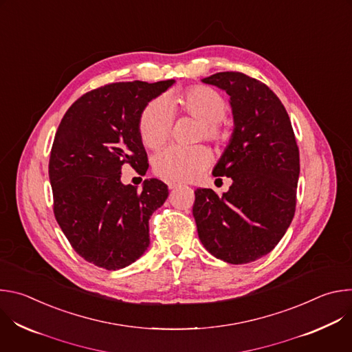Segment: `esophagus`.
Segmentation results:
<instances>
[{
    "mask_svg": "<svg viewBox=\"0 0 352 352\" xmlns=\"http://www.w3.org/2000/svg\"><path fill=\"white\" fill-rule=\"evenodd\" d=\"M167 185H168V189H175V188H178V186H179V185H178V184H175V182H168Z\"/></svg>",
    "mask_w": 352,
    "mask_h": 352,
    "instance_id": "34e87169",
    "label": "esophagus"
}]
</instances>
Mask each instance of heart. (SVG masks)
<instances>
[{
  "mask_svg": "<svg viewBox=\"0 0 352 352\" xmlns=\"http://www.w3.org/2000/svg\"><path fill=\"white\" fill-rule=\"evenodd\" d=\"M182 110L202 122L200 138L221 143L227 139L220 121L227 113V103L220 93L208 86H193L179 98ZM174 110L164 96L150 102L139 120V133L143 144L148 148L163 146L173 129ZM212 160L210 150L205 146L181 147L170 146L153 159L157 175L173 182H186L197 178Z\"/></svg>",
  "mask_w": 352,
  "mask_h": 352,
  "instance_id": "heart-1",
  "label": "heart"
}]
</instances>
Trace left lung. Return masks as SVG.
<instances>
[{
    "mask_svg": "<svg viewBox=\"0 0 352 352\" xmlns=\"http://www.w3.org/2000/svg\"><path fill=\"white\" fill-rule=\"evenodd\" d=\"M230 96L234 129L213 174L232 185L223 196L195 190L193 217L206 250L231 265L267 255L289 227L296 202L299 150L280 98L241 72L202 79Z\"/></svg>",
    "mask_w": 352,
    "mask_h": 352,
    "instance_id": "1",
    "label": "left lung"
}]
</instances>
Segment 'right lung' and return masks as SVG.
Segmentation results:
<instances>
[{"mask_svg": "<svg viewBox=\"0 0 352 352\" xmlns=\"http://www.w3.org/2000/svg\"><path fill=\"white\" fill-rule=\"evenodd\" d=\"M174 83L106 85L78 98L61 120L48 164L54 214L76 254L94 266L124 269L148 248V220L166 202L168 188L152 178L138 192L121 182V168L129 163L146 173L139 120Z\"/></svg>", "mask_w": 352, "mask_h": 352, "instance_id": "1", "label": "right lung"}]
</instances>
